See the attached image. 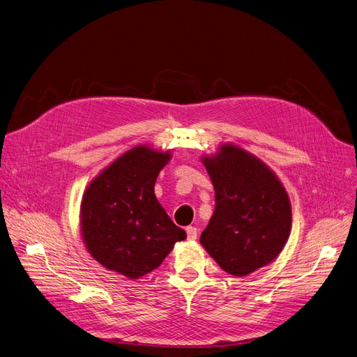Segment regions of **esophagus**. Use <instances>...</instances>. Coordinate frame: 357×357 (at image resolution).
Masks as SVG:
<instances>
[{"label":"esophagus","mask_w":357,"mask_h":357,"mask_svg":"<svg viewBox=\"0 0 357 357\" xmlns=\"http://www.w3.org/2000/svg\"><path fill=\"white\" fill-rule=\"evenodd\" d=\"M197 235H198L197 227H194V226H188V227H187V238H188L190 241H195V239H197Z\"/></svg>","instance_id":"obj_1"}]
</instances>
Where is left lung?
<instances>
[{"label": "left lung", "mask_w": 357, "mask_h": 357, "mask_svg": "<svg viewBox=\"0 0 357 357\" xmlns=\"http://www.w3.org/2000/svg\"><path fill=\"white\" fill-rule=\"evenodd\" d=\"M203 163L215 206L199 242L226 273L246 275L282 252L291 227L289 195L273 170L248 151L225 144Z\"/></svg>", "instance_id": "8db88e82"}]
</instances>
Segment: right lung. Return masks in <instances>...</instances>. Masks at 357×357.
Returning <instances> with one entry per match:
<instances>
[{
	"label": "right lung",
	"mask_w": 357,
	"mask_h": 357,
	"mask_svg": "<svg viewBox=\"0 0 357 357\" xmlns=\"http://www.w3.org/2000/svg\"><path fill=\"white\" fill-rule=\"evenodd\" d=\"M169 151L137 146L91 181L82 201V235L98 262L128 278L158 268L187 238L154 195Z\"/></svg>",
	"instance_id": "obj_1"
}]
</instances>
